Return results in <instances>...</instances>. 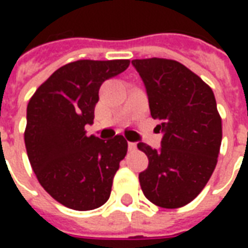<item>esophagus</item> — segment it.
<instances>
[{"mask_svg": "<svg viewBox=\"0 0 248 248\" xmlns=\"http://www.w3.org/2000/svg\"><path fill=\"white\" fill-rule=\"evenodd\" d=\"M127 147H129V151H134L137 149V145H135L134 142H129L127 143Z\"/></svg>", "mask_w": 248, "mask_h": 248, "instance_id": "obj_1", "label": "esophagus"}]
</instances>
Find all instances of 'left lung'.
Here are the masks:
<instances>
[{"label":"left lung","instance_id":"1","mask_svg":"<svg viewBox=\"0 0 248 248\" xmlns=\"http://www.w3.org/2000/svg\"><path fill=\"white\" fill-rule=\"evenodd\" d=\"M149 98L151 117L163 137L159 149L143 142L138 149L149 158L140 174L145 197L163 208L190 203L206 186L217 166L222 143V119L213 90L172 60L131 61Z\"/></svg>","mask_w":248,"mask_h":248}]
</instances>
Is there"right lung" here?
Here are the masks:
<instances>
[{"label":"right lung","instance_id":"right-lung-1","mask_svg":"<svg viewBox=\"0 0 248 248\" xmlns=\"http://www.w3.org/2000/svg\"><path fill=\"white\" fill-rule=\"evenodd\" d=\"M129 60H82L62 66L41 85L26 108L25 146L38 182L57 202L87 211L108 202L119 162L127 153L122 135H87L103 82Z\"/></svg>","mask_w":248,"mask_h":248}]
</instances>
